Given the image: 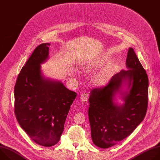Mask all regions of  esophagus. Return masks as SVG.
Returning <instances> with one entry per match:
<instances>
[{
	"instance_id": "34e87169",
	"label": "esophagus",
	"mask_w": 160,
	"mask_h": 160,
	"mask_svg": "<svg viewBox=\"0 0 160 160\" xmlns=\"http://www.w3.org/2000/svg\"><path fill=\"white\" fill-rule=\"evenodd\" d=\"M88 100V94L87 93H83L80 96V101L83 102H86Z\"/></svg>"
}]
</instances>
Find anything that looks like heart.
<instances>
[{
	"mask_svg": "<svg viewBox=\"0 0 160 160\" xmlns=\"http://www.w3.org/2000/svg\"><path fill=\"white\" fill-rule=\"evenodd\" d=\"M95 66L94 63H88L86 65L83 66V69L85 70V71H89L90 69H92V68H94V66ZM106 78V75L105 73H101L99 75H96L94 79V83L96 85L98 86H100L101 85H102Z\"/></svg>",
	"mask_w": 160,
	"mask_h": 160,
	"instance_id": "b5f03b06",
	"label": "heart"
}]
</instances>
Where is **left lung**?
Returning a JSON list of instances; mask_svg holds the SVG:
<instances>
[{"label":"left lung","instance_id":"left-lung-1","mask_svg":"<svg viewBox=\"0 0 160 160\" xmlns=\"http://www.w3.org/2000/svg\"><path fill=\"white\" fill-rule=\"evenodd\" d=\"M126 67L127 70L114 75L104 87L90 92L88 113L91 138L101 148H109L126 138L146 116L148 77L131 48ZM117 97L124 102L118 103Z\"/></svg>","mask_w":160,"mask_h":160}]
</instances>
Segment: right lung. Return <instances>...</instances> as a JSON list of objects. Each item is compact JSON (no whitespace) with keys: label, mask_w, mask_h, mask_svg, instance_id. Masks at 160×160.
I'll return each instance as SVG.
<instances>
[{"label":"right lung","mask_w":160,"mask_h":160,"mask_svg":"<svg viewBox=\"0 0 160 160\" xmlns=\"http://www.w3.org/2000/svg\"><path fill=\"white\" fill-rule=\"evenodd\" d=\"M49 43L39 45L18 75L14 112L20 127L37 144H56L77 93L44 75L41 64L49 58Z\"/></svg>","instance_id":"add662e5"}]
</instances>
